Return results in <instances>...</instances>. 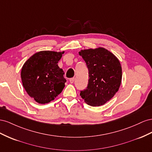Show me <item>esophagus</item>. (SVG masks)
I'll use <instances>...</instances> for the list:
<instances>
[{
	"label": "esophagus",
	"mask_w": 152,
	"mask_h": 152,
	"mask_svg": "<svg viewBox=\"0 0 152 152\" xmlns=\"http://www.w3.org/2000/svg\"><path fill=\"white\" fill-rule=\"evenodd\" d=\"M69 81H70L71 83H73L74 81H75V77H72V78L69 80Z\"/></svg>",
	"instance_id": "34e87169"
}]
</instances>
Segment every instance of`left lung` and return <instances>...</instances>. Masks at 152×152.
Returning a JSON list of instances; mask_svg holds the SVG:
<instances>
[{
    "label": "left lung",
    "instance_id": "8db88e82",
    "mask_svg": "<svg viewBox=\"0 0 152 152\" xmlns=\"http://www.w3.org/2000/svg\"><path fill=\"white\" fill-rule=\"evenodd\" d=\"M79 55L89 74L88 86L81 91V97L90 106L104 105L113 97L120 86L122 71L119 60L102 47L81 50Z\"/></svg>",
    "mask_w": 152,
    "mask_h": 152
}]
</instances>
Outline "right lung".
<instances>
[{"label": "right lung", "instance_id": "1", "mask_svg": "<svg viewBox=\"0 0 152 152\" xmlns=\"http://www.w3.org/2000/svg\"><path fill=\"white\" fill-rule=\"evenodd\" d=\"M63 51H41L32 55L21 68L23 88L39 104L53 101L62 92L66 80L58 66Z\"/></svg>", "mask_w": 152, "mask_h": 152}]
</instances>
